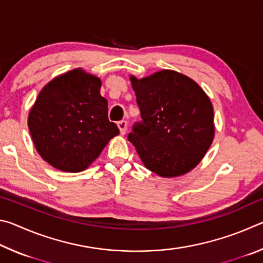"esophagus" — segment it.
I'll list each match as a JSON object with an SVG mask.
<instances>
[{
  "label": "esophagus",
  "instance_id": "34e87169",
  "mask_svg": "<svg viewBox=\"0 0 263 263\" xmlns=\"http://www.w3.org/2000/svg\"><path fill=\"white\" fill-rule=\"evenodd\" d=\"M118 128H119V132H121V135H125L126 130H127V123L125 121H121L118 124Z\"/></svg>",
  "mask_w": 263,
  "mask_h": 263
}]
</instances>
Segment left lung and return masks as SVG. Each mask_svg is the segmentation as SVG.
Instances as JSON below:
<instances>
[{
  "instance_id": "8db88e82",
  "label": "left lung",
  "mask_w": 263,
  "mask_h": 263,
  "mask_svg": "<svg viewBox=\"0 0 263 263\" xmlns=\"http://www.w3.org/2000/svg\"><path fill=\"white\" fill-rule=\"evenodd\" d=\"M130 81L141 123L128 135L145 167L161 177L184 175L201 162L215 137L213 106L186 75L162 69Z\"/></svg>"
}]
</instances>
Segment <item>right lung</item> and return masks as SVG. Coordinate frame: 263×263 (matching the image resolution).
Segmentation results:
<instances>
[{
	"label": "right lung",
	"instance_id": "obj_1",
	"mask_svg": "<svg viewBox=\"0 0 263 263\" xmlns=\"http://www.w3.org/2000/svg\"><path fill=\"white\" fill-rule=\"evenodd\" d=\"M101 79L77 68L51 80L30 110L28 126L39 155L62 172L79 173L119 135L108 118Z\"/></svg>",
	"mask_w": 263,
	"mask_h": 263
}]
</instances>
